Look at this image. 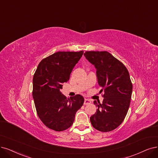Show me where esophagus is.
Instances as JSON below:
<instances>
[{
	"label": "esophagus",
	"instance_id": "esophagus-1",
	"mask_svg": "<svg viewBox=\"0 0 158 158\" xmlns=\"http://www.w3.org/2000/svg\"><path fill=\"white\" fill-rule=\"evenodd\" d=\"M91 103V101L88 100V99H85V101H84V105H89Z\"/></svg>",
	"mask_w": 158,
	"mask_h": 158
}]
</instances>
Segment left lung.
<instances>
[{"mask_svg": "<svg viewBox=\"0 0 158 158\" xmlns=\"http://www.w3.org/2000/svg\"><path fill=\"white\" fill-rule=\"evenodd\" d=\"M85 58L96 69L98 83L104 91L102 103L90 116L92 126L102 132L110 131L124 120L130 107L133 86L126 66L107 51H86Z\"/></svg>", "mask_w": 158, "mask_h": 158, "instance_id": "1", "label": "left lung"}]
</instances>
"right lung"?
Returning <instances> with one entry per match:
<instances>
[{
	"label": "right lung",
	"instance_id": "1",
	"mask_svg": "<svg viewBox=\"0 0 158 158\" xmlns=\"http://www.w3.org/2000/svg\"><path fill=\"white\" fill-rule=\"evenodd\" d=\"M83 54V51L56 52L41 61L34 75L32 97L37 114L52 130H67L83 105L84 98L81 95L67 98L61 92L62 84L68 81Z\"/></svg>",
	"mask_w": 158,
	"mask_h": 158
}]
</instances>
